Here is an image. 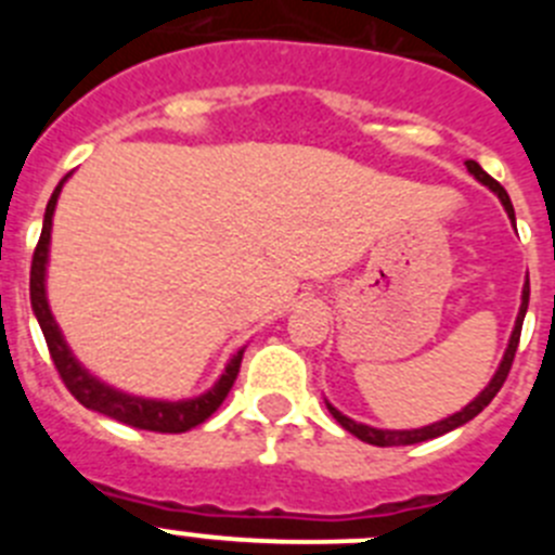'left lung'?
I'll return each mask as SVG.
<instances>
[{"label":"left lung","instance_id":"obj_1","mask_svg":"<svg viewBox=\"0 0 555 555\" xmlns=\"http://www.w3.org/2000/svg\"><path fill=\"white\" fill-rule=\"evenodd\" d=\"M467 169H469V175H475V178H478L480 183L489 185V189H492L494 194H498L500 203L506 205L508 217L514 219V208H512V199H508L506 189H503V185H500L498 180H494V178H489L487 171L480 169V166L475 164V160H467ZM528 294H531V292H528V286H526V288H522V308H519V317H517V325H514L512 341H508L506 356H503V361H500L498 372H494L492 384H489L487 389L480 391V395L475 397V400H473V403L467 405V409H461L459 414L448 416V420H442V423L428 425V428H416V430H377V428H370V425L352 423L350 416L338 414V411L333 409V405H327V409H331V414L336 416V423L341 425V428H345V430H350L352 436H358V439H361V442L377 444V448H403V444L428 442V439H436V436H442V434H448V430L459 428V425L469 423V420H473V416H478L480 411H483V409H487L489 403H492L494 395H498V391H500V386L506 384L508 370H512V364H514V352H517V345H519V333H522V320H526V311H528Z\"/></svg>","mask_w":555,"mask_h":555}]
</instances>
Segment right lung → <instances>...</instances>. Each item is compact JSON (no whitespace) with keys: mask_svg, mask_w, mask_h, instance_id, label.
Instances as JSON below:
<instances>
[{"mask_svg":"<svg viewBox=\"0 0 555 555\" xmlns=\"http://www.w3.org/2000/svg\"><path fill=\"white\" fill-rule=\"evenodd\" d=\"M63 180L57 183L55 194H52V199H49L47 205L41 238H38L36 244V253H33V267H29V302H33V311H36L43 338H47L49 356H52V364H55L57 375H61V380L66 384V389L75 395L77 403H82L91 411H100V414L111 416V420H119V423L130 425V428L155 430V434H185V430L197 428V425H203L205 420L222 405L224 397H228L230 386L235 384V375H238V366H242L244 350L235 352L233 361H230L228 370H224V375L214 384V389L194 397V400H180V403L130 397L125 395V391H116L111 389V386L100 384L94 375H88V372L77 364V358L68 352L66 341H63L61 331H57L55 320H52V313H49L47 288H43V274H47L49 255V230H52V214H55V203L57 194H61L63 189Z\"/></svg>","mask_w":555,"mask_h":555,"instance_id":"right-lung-1","label":"right lung"}]
</instances>
